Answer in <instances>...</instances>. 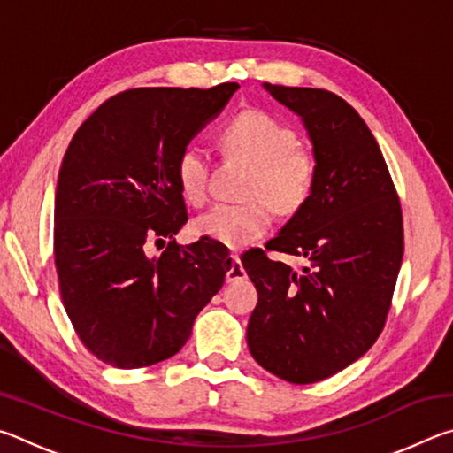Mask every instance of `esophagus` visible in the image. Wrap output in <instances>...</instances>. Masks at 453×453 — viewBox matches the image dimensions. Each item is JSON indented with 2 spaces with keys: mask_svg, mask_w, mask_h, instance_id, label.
Wrapping results in <instances>:
<instances>
[{
  "mask_svg": "<svg viewBox=\"0 0 453 453\" xmlns=\"http://www.w3.org/2000/svg\"><path fill=\"white\" fill-rule=\"evenodd\" d=\"M243 278H245V270H243V265H242V259H240V256H237V254H232V256H229V259H227L226 280H227V283H232V281H240Z\"/></svg>",
  "mask_w": 453,
  "mask_h": 453,
  "instance_id": "34e87169",
  "label": "esophagus"
}]
</instances>
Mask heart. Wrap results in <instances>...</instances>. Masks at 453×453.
Returning a JSON list of instances; mask_svg holds the SVG:
<instances>
[{
  "mask_svg": "<svg viewBox=\"0 0 453 453\" xmlns=\"http://www.w3.org/2000/svg\"><path fill=\"white\" fill-rule=\"evenodd\" d=\"M219 140L229 153L251 162L240 203H216L194 219L196 235L243 248L259 240L273 224L275 211L294 213L308 202L316 183V159L297 145L294 127L262 110H245L221 127ZM210 153L189 143L175 159V180L183 199L199 205L208 197Z\"/></svg>",
  "mask_w": 453,
  "mask_h": 453,
  "instance_id": "obj_1",
  "label": "heart"
}]
</instances>
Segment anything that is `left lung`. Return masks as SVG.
<instances>
[{
  "mask_svg": "<svg viewBox=\"0 0 453 453\" xmlns=\"http://www.w3.org/2000/svg\"><path fill=\"white\" fill-rule=\"evenodd\" d=\"M264 88L302 118L316 183L265 243L308 259L302 272L264 250L242 256L257 289L248 346L278 378L316 383L362 357L386 326L403 257L402 205L378 142L346 99L313 88Z\"/></svg>",
  "mask_w": 453,
  "mask_h": 453,
  "instance_id": "8db88e82",
  "label": "left lung"
}]
</instances>
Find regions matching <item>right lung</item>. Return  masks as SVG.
<instances>
[{
	"label": "right lung",
	"mask_w": 453,
	"mask_h": 453,
	"mask_svg": "<svg viewBox=\"0 0 453 453\" xmlns=\"http://www.w3.org/2000/svg\"><path fill=\"white\" fill-rule=\"evenodd\" d=\"M237 88L121 91L70 142L56 189L53 256L75 334L105 364L134 370L175 356L224 286L221 243L183 248L173 240L188 221L175 159ZM167 236L165 254L150 258L147 243Z\"/></svg>",
	"instance_id": "1"
}]
</instances>
